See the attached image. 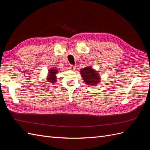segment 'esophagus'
<instances>
[{"label":"esophagus","instance_id":"34e87169","mask_svg":"<svg viewBox=\"0 0 150 150\" xmlns=\"http://www.w3.org/2000/svg\"><path fill=\"white\" fill-rule=\"evenodd\" d=\"M69 69L70 70H72V71L75 70V69H76V66H74V65H70L69 67Z\"/></svg>","mask_w":150,"mask_h":150}]
</instances>
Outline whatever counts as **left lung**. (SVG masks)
Here are the masks:
<instances>
[{
    "mask_svg": "<svg viewBox=\"0 0 150 150\" xmlns=\"http://www.w3.org/2000/svg\"><path fill=\"white\" fill-rule=\"evenodd\" d=\"M80 72L84 82L88 85H96L100 81L99 74L90 66L83 68Z\"/></svg>",
    "mask_w": 150,
    "mask_h": 150,
    "instance_id": "1",
    "label": "left lung"
}]
</instances>
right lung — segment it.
<instances>
[{"mask_svg":"<svg viewBox=\"0 0 150 150\" xmlns=\"http://www.w3.org/2000/svg\"><path fill=\"white\" fill-rule=\"evenodd\" d=\"M57 69H51L49 71V77L47 78V80L49 81V82L52 83H55L56 81V74L57 73Z\"/></svg>","mask_w":150,"mask_h":150,"instance_id":"add662e5","label":"right lung"}]
</instances>
